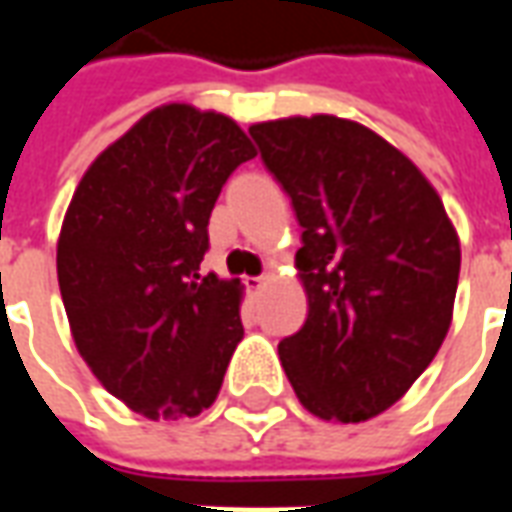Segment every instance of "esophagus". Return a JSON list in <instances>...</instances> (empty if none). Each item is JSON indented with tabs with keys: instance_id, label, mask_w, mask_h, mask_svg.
Instances as JSON below:
<instances>
[{
	"instance_id": "1",
	"label": "esophagus",
	"mask_w": 512,
	"mask_h": 512,
	"mask_svg": "<svg viewBox=\"0 0 512 512\" xmlns=\"http://www.w3.org/2000/svg\"><path fill=\"white\" fill-rule=\"evenodd\" d=\"M266 282H268L266 274H263V277H252V279H246V288L255 290V293H260V290L266 288Z\"/></svg>"
}]
</instances>
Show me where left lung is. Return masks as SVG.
Wrapping results in <instances>:
<instances>
[{"label": "left lung", "instance_id": "1", "mask_svg": "<svg viewBox=\"0 0 512 512\" xmlns=\"http://www.w3.org/2000/svg\"><path fill=\"white\" fill-rule=\"evenodd\" d=\"M249 134L301 224L310 312L279 343L293 392L321 419L376 417L450 332L458 233L417 164L354 120L285 117Z\"/></svg>", "mask_w": 512, "mask_h": 512}]
</instances>
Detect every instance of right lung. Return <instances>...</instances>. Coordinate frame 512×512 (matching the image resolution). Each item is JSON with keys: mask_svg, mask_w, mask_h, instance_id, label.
Instances as JSON below:
<instances>
[{"mask_svg": "<svg viewBox=\"0 0 512 512\" xmlns=\"http://www.w3.org/2000/svg\"><path fill=\"white\" fill-rule=\"evenodd\" d=\"M255 156L227 115L164 104L73 191L57 241L73 343L106 392L142 417H197L222 389L244 337V288L200 277V263L219 191Z\"/></svg>", "mask_w": 512, "mask_h": 512, "instance_id": "obj_1", "label": "right lung"}]
</instances>
